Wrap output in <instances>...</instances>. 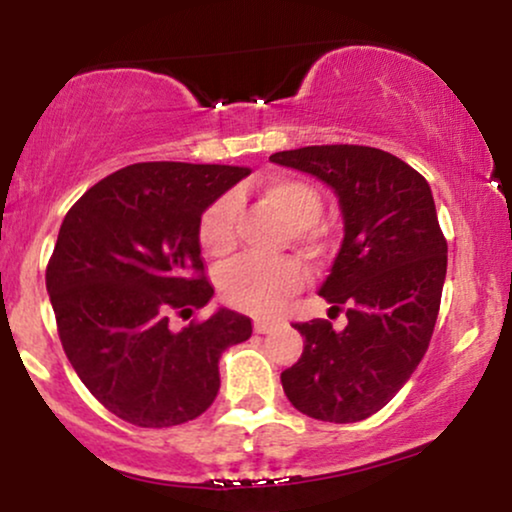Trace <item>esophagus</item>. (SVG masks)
Wrapping results in <instances>:
<instances>
[{
	"mask_svg": "<svg viewBox=\"0 0 512 512\" xmlns=\"http://www.w3.org/2000/svg\"><path fill=\"white\" fill-rule=\"evenodd\" d=\"M274 327H276V322H272V320H255V332H257V334L272 332Z\"/></svg>",
	"mask_w": 512,
	"mask_h": 512,
	"instance_id": "esophagus-1",
	"label": "esophagus"
}]
</instances>
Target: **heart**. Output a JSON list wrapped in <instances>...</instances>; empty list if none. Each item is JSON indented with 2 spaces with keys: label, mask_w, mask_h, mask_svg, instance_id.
<instances>
[{
  "label": "heart",
  "mask_w": 512,
  "mask_h": 512,
  "mask_svg": "<svg viewBox=\"0 0 512 512\" xmlns=\"http://www.w3.org/2000/svg\"><path fill=\"white\" fill-rule=\"evenodd\" d=\"M260 195L296 228V240L305 245L317 243L313 223L322 214V197L310 182L298 178H269L260 185ZM197 238L209 257L231 255L236 248V199L221 195L199 216ZM308 279V272L293 257H240L223 267L219 274L221 298L231 308L250 315H272L279 305L296 293Z\"/></svg>",
  "instance_id": "1"
}]
</instances>
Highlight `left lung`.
Returning a JSON list of instances; mask_svg holds the SVG:
<instances>
[{"mask_svg": "<svg viewBox=\"0 0 512 512\" xmlns=\"http://www.w3.org/2000/svg\"><path fill=\"white\" fill-rule=\"evenodd\" d=\"M279 166L332 187L344 216V243L320 296L346 327L293 322L303 354L281 373L301 414L354 424L380 411L424 358L440 310L448 243L426 178L373 146L327 144L279 151Z\"/></svg>", "mask_w": 512, "mask_h": 512, "instance_id": "left-lung-1", "label": "left lung"}]
</instances>
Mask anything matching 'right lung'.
<instances>
[{
    "label": "right lung",
    "instance_id": "1",
    "mask_svg": "<svg viewBox=\"0 0 512 512\" xmlns=\"http://www.w3.org/2000/svg\"><path fill=\"white\" fill-rule=\"evenodd\" d=\"M248 168L134 163L67 211L45 269L64 354L117 419L168 428L197 419L219 395V358L252 334L250 317L216 310L182 330L214 296L197 226Z\"/></svg>",
    "mask_w": 512,
    "mask_h": 512
}]
</instances>
